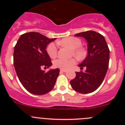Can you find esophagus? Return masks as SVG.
<instances>
[{
    "instance_id": "1",
    "label": "esophagus",
    "mask_w": 125,
    "mask_h": 125,
    "mask_svg": "<svg viewBox=\"0 0 125 125\" xmlns=\"http://www.w3.org/2000/svg\"><path fill=\"white\" fill-rule=\"evenodd\" d=\"M67 71L66 70H64V69H60V72H63V73H66Z\"/></svg>"
}]
</instances>
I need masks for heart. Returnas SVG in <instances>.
Returning a JSON list of instances; mask_svg holds the SVG:
<instances>
[{
	"instance_id": "obj_1",
	"label": "heart",
	"mask_w": 125,
	"mask_h": 125,
	"mask_svg": "<svg viewBox=\"0 0 125 125\" xmlns=\"http://www.w3.org/2000/svg\"><path fill=\"white\" fill-rule=\"evenodd\" d=\"M59 44L63 46H67L73 50L74 55L79 59H82L85 57V51L82 48L80 47L82 45L81 40L77 37H68L63 39L59 41ZM48 54L51 58H55L57 53V48L56 45L54 43H51L48 45L46 48ZM75 60L74 58L65 59V58L59 57L54 61V65L55 66L60 68L62 69H68L74 64H75Z\"/></svg>"
}]
</instances>
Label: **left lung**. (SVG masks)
Segmentation results:
<instances>
[{
	"label": "left lung",
	"mask_w": 125,
	"mask_h": 125,
	"mask_svg": "<svg viewBox=\"0 0 125 125\" xmlns=\"http://www.w3.org/2000/svg\"><path fill=\"white\" fill-rule=\"evenodd\" d=\"M83 37L88 43V55L79 66L85 72H76L70 84L75 91L88 94L96 90L103 82L108 69L109 50L105 39L100 33L87 31L74 35Z\"/></svg>",
	"instance_id": "8db88e82"
}]
</instances>
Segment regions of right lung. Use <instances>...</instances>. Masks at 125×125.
Wrapping results in <instances>:
<instances>
[{
  "label": "right lung",
  "instance_id": "right-lung-1",
  "mask_svg": "<svg viewBox=\"0 0 125 125\" xmlns=\"http://www.w3.org/2000/svg\"><path fill=\"white\" fill-rule=\"evenodd\" d=\"M55 39L30 32L21 35L15 46L13 57L16 74L23 86L31 94L43 95L54 86L60 70L52 69L46 73L42 68H48L52 65L46 48Z\"/></svg>",
  "mask_w": 125,
  "mask_h": 125
}]
</instances>
